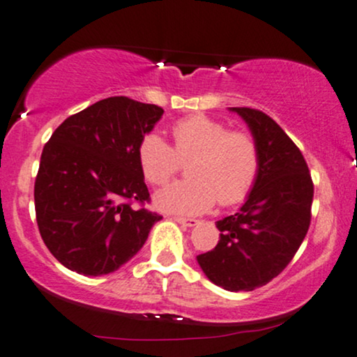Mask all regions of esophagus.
I'll return each mask as SVG.
<instances>
[{"label": "esophagus", "mask_w": 357, "mask_h": 357, "mask_svg": "<svg viewBox=\"0 0 357 357\" xmlns=\"http://www.w3.org/2000/svg\"><path fill=\"white\" fill-rule=\"evenodd\" d=\"M174 220L178 224H183L186 225V227H194V225L199 224V220L197 219H189V218H181V215H174Z\"/></svg>", "instance_id": "esophagus-1"}]
</instances>
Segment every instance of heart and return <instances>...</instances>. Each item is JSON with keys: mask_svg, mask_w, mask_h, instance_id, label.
<instances>
[{"mask_svg": "<svg viewBox=\"0 0 357 357\" xmlns=\"http://www.w3.org/2000/svg\"><path fill=\"white\" fill-rule=\"evenodd\" d=\"M173 148L158 133H146L138 143V165L153 186L166 184L188 165L189 179L156 192L160 209L201 214L215 202L238 204L254 189L260 173V148L249 132H231L222 121L194 115L171 128Z\"/></svg>", "mask_w": 357, "mask_h": 357, "instance_id": "b5f03b06", "label": "heart"}]
</instances>
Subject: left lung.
<instances>
[{
    "instance_id": "left-lung-1",
    "label": "left lung",
    "mask_w": 357,
    "mask_h": 357,
    "mask_svg": "<svg viewBox=\"0 0 357 357\" xmlns=\"http://www.w3.org/2000/svg\"><path fill=\"white\" fill-rule=\"evenodd\" d=\"M260 148V173L247 201L215 222L218 245L197 255L206 277L229 291H252L283 272L308 232L313 181L303 155L264 112L232 107Z\"/></svg>"
}]
</instances>
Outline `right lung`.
Returning a JSON list of instances; mask_svg holds the SVG:
<instances>
[{
  "mask_svg": "<svg viewBox=\"0 0 357 357\" xmlns=\"http://www.w3.org/2000/svg\"><path fill=\"white\" fill-rule=\"evenodd\" d=\"M163 112L108 97L66 119L44 145L34 183L36 220L49 252L72 272H115L163 219L143 207L150 192L138 165L139 139Z\"/></svg>",
  "mask_w": 357,
  "mask_h": 357,
  "instance_id": "add662e5",
  "label": "right lung"
}]
</instances>
